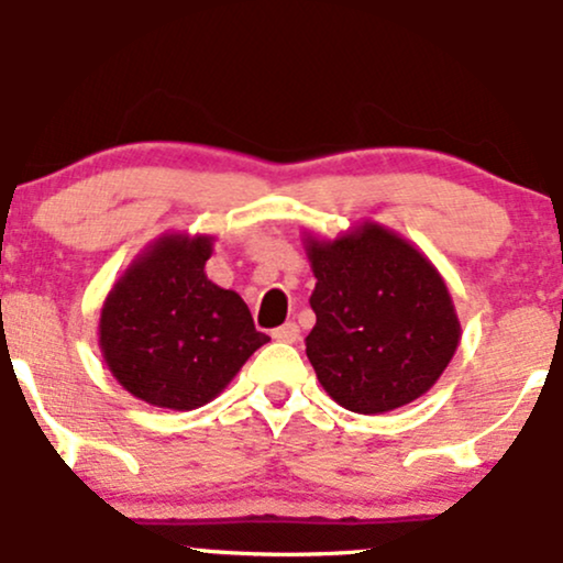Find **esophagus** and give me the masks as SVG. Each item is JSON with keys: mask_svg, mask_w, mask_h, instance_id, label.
Returning <instances> with one entry per match:
<instances>
[{"mask_svg": "<svg viewBox=\"0 0 563 563\" xmlns=\"http://www.w3.org/2000/svg\"><path fill=\"white\" fill-rule=\"evenodd\" d=\"M273 339L275 341H286V344H294V341L299 339V325H296V322H286V325L275 328Z\"/></svg>", "mask_w": 563, "mask_h": 563, "instance_id": "esophagus-1", "label": "esophagus"}]
</instances>
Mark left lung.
Returning a JSON list of instances; mask_svg holds the SVG:
<instances>
[{
  "label": "left lung",
  "instance_id": "left-lung-1",
  "mask_svg": "<svg viewBox=\"0 0 563 563\" xmlns=\"http://www.w3.org/2000/svg\"><path fill=\"white\" fill-rule=\"evenodd\" d=\"M318 277L307 357L341 407L397 410L437 384L461 344V320L439 269L402 235L360 222L333 241L303 235Z\"/></svg>",
  "mask_w": 563,
  "mask_h": 563
}]
</instances>
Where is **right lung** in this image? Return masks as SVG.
<instances>
[{
	"instance_id": "add662e5",
	"label": "right lung",
	"mask_w": 563,
	"mask_h": 563,
	"mask_svg": "<svg viewBox=\"0 0 563 563\" xmlns=\"http://www.w3.org/2000/svg\"><path fill=\"white\" fill-rule=\"evenodd\" d=\"M211 235L166 232L113 283L100 312V352L132 397L196 410L224 391L269 335L235 290L206 277Z\"/></svg>"
}]
</instances>
